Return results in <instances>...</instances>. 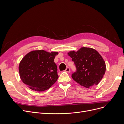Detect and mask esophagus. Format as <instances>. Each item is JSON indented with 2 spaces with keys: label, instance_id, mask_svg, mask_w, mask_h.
I'll return each mask as SVG.
<instances>
[{
  "label": "esophagus",
  "instance_id": "1",
  "mask_svg": "<svg viewBox=\"0 0 124 124\" xmlns=\"http://www.w3.org/2000/svg\"><path fill=\"white\" fill-rule=\"evenodd\" d=\"M65 72H67V73H70V69L69 67L67 68L66 70H65Z\"/></svg>",
  "mask_w": 124,
  "mask_h": 124
}]
</instances>
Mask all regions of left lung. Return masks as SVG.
I'll use <instances>...</instances> for the list:
<instances>
[{
    "label": "left lung",
    "instance_id": "obj_1",
    "mask_svg": "<svg viewBox=\"0 0 124 124\" xmlns=\"http://www.w3.org/2000/svg\"><path fill=\"white\" fill-rule=\"evenodd\" d=\"M76 67V72L72 77L80 85L86 88L98 85L105 74V63L96 50L90 47H81L77 51L68 53Z\"/></svg>",
    "mask_w": 124,
    "mask_h": 124
}]
</instances>
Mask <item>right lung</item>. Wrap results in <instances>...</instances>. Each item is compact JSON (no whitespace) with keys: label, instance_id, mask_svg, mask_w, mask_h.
Here are the masks:
<instances>
[{"label":"right lung","instance_id":"obj_1","mask_svg":"<svg viewBox=\"0 0 124 124\" xmlns=\"http://www.w3.org/2000/svg\"><path fill=\"white\" fill-rule=\"evenodd\" d=\"M57 52L33 50L20 62L19 72L21 80L29 88L36 91L47 90L56 82L58 76L54 62Z\"/></svg>","mask_w":124,"mask_h":124}]
</instances>
